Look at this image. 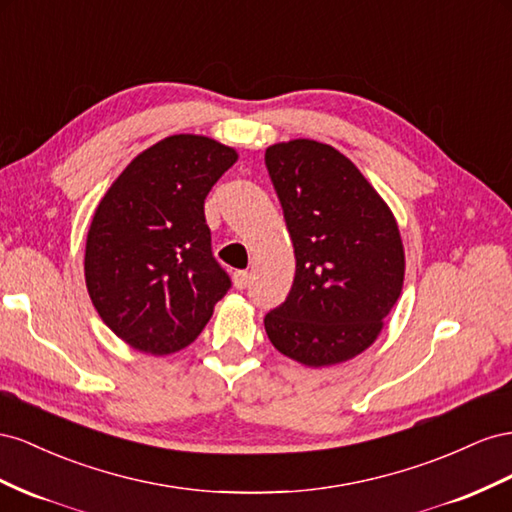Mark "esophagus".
I'll return each mask as SVG.
<instances>
[{
	"label": "esophagus",
	"instance_id": "esophagus-1",
	"mask_svg": "<svg viewBox=\"0 0 512 512\" xmlns=\"http://www.w3.org/2000/svg\"><path fill=\"white\" fill-rule=\"evenodd\" d=\"M248 281H251V274H248L246 270L233 272V285H236L238 289H244L248 285Z\"/></svg>",
	"mask_w": 512,
	"mask_h": 512
}]
</instances>
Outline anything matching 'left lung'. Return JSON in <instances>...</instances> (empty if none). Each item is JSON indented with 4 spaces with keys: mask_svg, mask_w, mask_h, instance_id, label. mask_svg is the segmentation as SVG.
I'll return each mask as SVG.
<instances>
[{
    "mask_svg": "<svg viewBox=\"0 0 512 512\" xmlns=\"http://www.w3.org/2000/svg\"><path fill=\"white\" fill-rule=\"evenodd\" d=\"M266 167L296 255L294 285L264 317L268 339L306 367L345 362L377 339L401 294L397 221L332 145L276 143L266 150Z\"/></svg>",
    "mask_w": 512,
    "mask_h": 512,
    "instance_id": "left-lung-1",
    "label": "left lung"
}]
</instances>
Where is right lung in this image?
<instances>
[{"mask_svg":"<svg viewBox=\"0 0 512 512\" xmlns=\"http://www.w3.org/2000/svg\"><path fill=\"white\" fill-rule=\"evenodd\" d=\"M236 160L214 139L173 135L141 152L98 203L85 285L102 321L139 352L191 345L229 291L203 203Z\"/></svg>","mask_w":512,"mask_h":512,"instance_id":"add662e5","label":"right lung"}]
</instances>
